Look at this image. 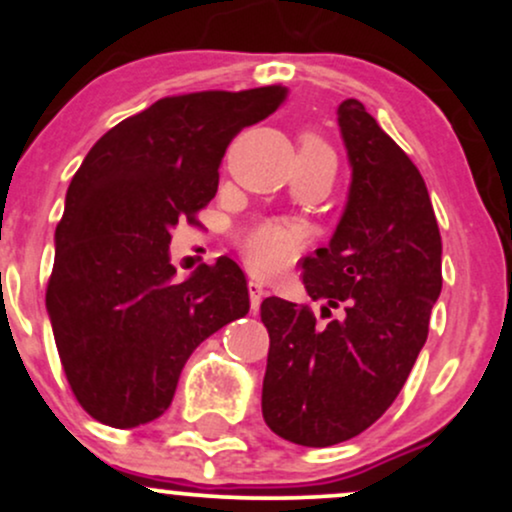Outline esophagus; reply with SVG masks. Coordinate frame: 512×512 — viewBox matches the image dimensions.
I'll list each match as a JSON object with an SVG mask.
<instances>
[{
    "instance_id": "esophagus-1",
    "label": "esophagus",
    "mask_w": 512,
    "mask_h": 512,
    "mask_svg": "<svg viewBox=\"0 0 512 512\" xmlns=\"http://www.w3.org/2000/svg\"><path fill=\"white\" fill-rule=\"evenodd\" d=\"M248 293H250V308L257 310L260 308L262 303V296H264V286L260 284V281H248Z\"/></svg>"
}]
</instances>
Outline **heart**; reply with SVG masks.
Here are the masks:
<instances>
[{
  "mask_svg": "<svg viewBox=\"0 0 512 512\" xmlns=\"http://www.w3.org/2000/svg\"><path fill=\"white\" fill-rule=\"evenodd\" d=\"M301 149L330 151V146L322 142L313 132H305L301 137ZM298 252V233L296 228L284 226V223L267 221L255 226L243 240V255L248 267L255 274L269 276L289 267Z\"/></svg>",
  "mask_w": 512,
  "mask_h": 512,
  "instance_id": "b5f03b06",
  "label": "heart"
}]
</instances>
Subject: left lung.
Masks as SVG:
<instances>
[{
  "mask_svg": "<svg viewBox=\"0 0 512 512\" xmlns=\"http://www.w3.org/2000/svg\"><path fill=\"white\" fill-rule=\"evenodd\" d=\"M351 161L344 216L327 248L303 260L308 305L264 298L269 332L262 416L276 436L308 448L344 443L373 426L407 383L443 289L440 231L426 182L411 158L366 113L339 105Z\"/></svg>",
  "mask_w": 512,
  "mask_h": 512,
  "instance_id": "8db88e82",
  "label": "left lung"
}]
</instances>
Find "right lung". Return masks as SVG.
Here are the masks:
<instances>
[{
	"label": "right lung",
	"instance_id": "add662e5",
	"mask_svg": "<svg viewBox=\"0 0 512 512\" xmlns=\"http://www.w3.org/2000/svg\"><path fill=\"white\" fill-rule=\"evenodd\" d=\"M284 96L262 86L161 98L108 129L74 173L45 303L67 383L101 424L158 419L192 351L250 310L231 257L178 281L168 245L214 199L233 137Z\"/></svg>",
	"mask_w": 512,
	"mask_h": 512
}]
</instances>
